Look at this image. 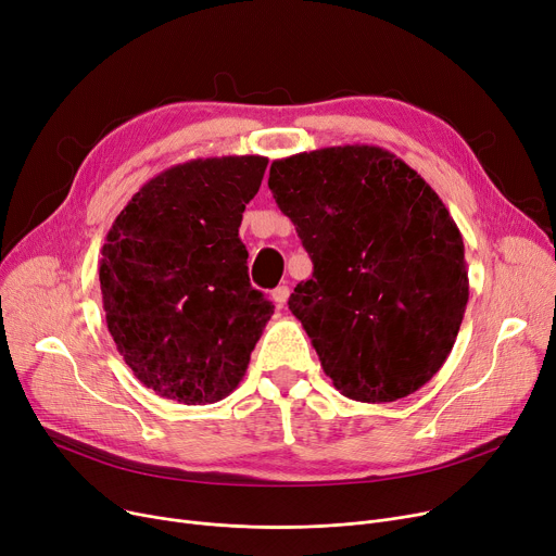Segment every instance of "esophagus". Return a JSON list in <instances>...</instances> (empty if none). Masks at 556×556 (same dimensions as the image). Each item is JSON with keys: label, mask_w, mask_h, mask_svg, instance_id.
Here are the masks:
<instances>
[{"label": "esophagus", "mask_w": 556, "mask_h": 556, "mask_svg": "<svg viewBox=\"0 0 556 556\" xmlns=\"http://www.w3.org/2000/svg\"><path fill=\"white\" fill-rule=\"evenodd\" d=\"M288 295H290V288H288V286H277V288L273 290V302H275V306H277V308H283L286 302H288Z\"/></svg>", "instance_id": "1"}]
</instances>
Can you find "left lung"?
Listing matches in <instances>:
<instances>
[{
	"label": "left lung",
	"instance_id": "obj_1",
	"mask_svg": "<svg viewBox=\"0 0 556 556\" xmlns=\"http://www.w3.org/2000/svg\"><path fill=\"white\" fill-rule=\"evenodd\" d=\"M268 187L313 261L288 308L336 390L386 403L426 386L469 302L462 233L440 195L367 143L275 160Z\"/></svg>",
	"mask_w": 556,
	"mask_h": 556
}]
</instances>
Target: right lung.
I'll return each instance as SVG.
<instances>
[{"label":"right lung","mask_w":556,"mask_h":556,"mask_svg":"<svg viewBox=\"0 0 556 556\" xmlns=\"http://www.w3.org/2000/svg\"><path fill=\"white\" fill-rule=\"evenodd\" d=\"M266 166L261 155L175 164L108 231L99 266L108 331L132 374L164 399L229 396L275 313L250 283L239 239Z\"/></svg>","instance_id":"obj_1"}]
</instances>
